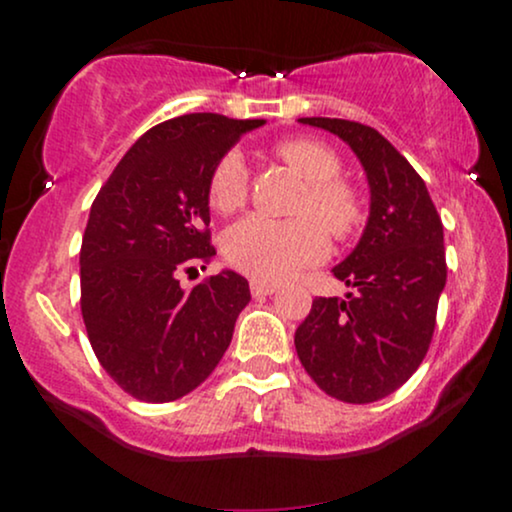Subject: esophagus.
Here are the masks:
<instances>
[{
	"label": "esophagus",
	"mask_w": 512,
	"mask_h": 512,
	"mask_svg": "<svg viewBox=\"0 0 512 512\" xmlns=\"http://www.w3.org/2000/svg\"><path fill=\"white\" fill-rule=\"evenodd\" d=\"M276 289H279V286L276 284H267V281H250V291H252V296L255 298H264V296H272V293H276Z\"/></svg>",
	"instance_id": "esophagus-1"
}]
</instances>
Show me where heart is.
I'll list each match as a JSON object with an SVG mask.
<instances>
[{"mask_svg": "<svg viewBox=\"0 0 512 512\" xmlns=\"http://www.w3.org/2000/svg\"><path fill=\"white\" fill-rule=\"evenodd\" d=\"M276 156L286 161L308 190L298 207V219L276 221L252 214L238 221L223 240V255L233 267L257 281H284L317 264L330 250V238H349L363 221L361 195L339 180L342 161L327 144L315 139H284ZM248 195V166L240 151H228L216 163L209 180V202L221 214H231Z\"/></svg>", "mask_w": 512, "mask_h": 512, "instance_id": "b5f03b06", "label": "heart"}]
</instances>
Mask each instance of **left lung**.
<instances>
[{
    "mask_svg": "<svg viewBox=\"0 0 512 512\" xmlns=\"http://www.w3.org/2000/svg\"><path fill=\"white\" fill-rule=\"evenodd\" d=\"M351 146L366 170L370 214L351 255L332 269L356 289L315 298L296 330L303 368L322 392L349 404L378 402L424 361L445 289L443 223L426 182L378 129L337 117H301Z\"/></svg>",
    "mask_w": 512,
    "mask_h": 512,
    "instance_id": "left-lung-1",
    "label": "left lung"
}]
</instances>
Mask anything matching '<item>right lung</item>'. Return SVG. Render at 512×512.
<instances>
[{
	"label": "right lung",
	"mask_w": 512,
	"mask_h": 512,
	"mask_svg": "<svg viewBox=\"0 0 512 512\" xmlns=\"http://www.w3.org/2000/svg\"><path fill=\"white\" fill-rule=\"evenodd\" d=\"M264 120L190 113L151 127L93 199L81 240V315L105 373L142 402H173L226 354L248 279L223 269L190 291L178 276L216 255L209 180ZM204 269V267H202Z\"/></svg>",
	"instance_id": "add662e5"
}]
</instances>
